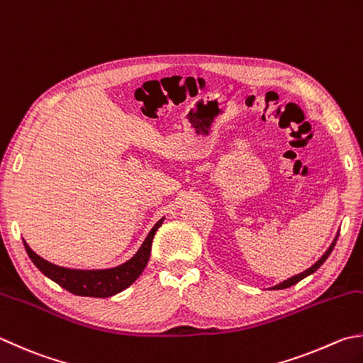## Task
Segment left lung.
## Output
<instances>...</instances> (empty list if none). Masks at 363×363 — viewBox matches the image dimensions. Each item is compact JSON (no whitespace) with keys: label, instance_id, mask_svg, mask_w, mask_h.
<instances>
[{"label":"left lung","instance_id":"left-lung-1","mask_svg":"<svg viewBox=\"0 0 363 363\" xmlns=\"http://www.w3.org/2000/svg\"><path fill=\"white\" fill-rule=\"evenodd\" d=\"M338 235H340V230L337 232V235H335V238H333V242L330 243V246L329 248H327V251L324 252L323 256H320V259H318L316 262H314L310 269H306L305 272H302V273H298V275H294V277H291V278H288V279H284L283 283H278L277 286H272L270 289H286V288H291V286H294V284H297L298 281H302L303 278H306V277H310L311 273H314L316 272L320 265H323L324 262H325V259L330 256V252H332V250L335 248V243H337V240H338Z\"/></svg>","mask_w":363,"mask_h":363}]
</instances>
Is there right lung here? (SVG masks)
<instances>
[{
    "mask_svg": "<svg viewBox=\"0 0 363 363\" xmlns=\"http://www.w3.org/2000/svg\"><path fill=\"white\" fill-rule=\"evenodd\" d=\"M164 216L153 225V229L148 232V235L138 252L129 259L112 269H98V270H80V269H67V267L55 265L34 252L28 243L23 240L25 250L28 252L30 259L38 269L44 273L47 278L60 284L61 288L69 291L75 296L82 297H112L115 294L129 288L135 279L140 277V273L145 269L152 252V243L156 230L161 228Z\"/></svg>",
    "mask_w": 363,
    "mask_h": 363,
    "instance_id": "add662e5",
    "label": "right lung"
}]
</instances>
